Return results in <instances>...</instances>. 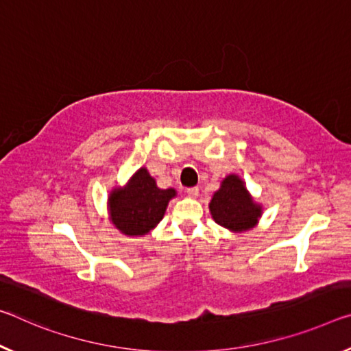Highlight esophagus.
<instances>
[{"mask_svg": "<svg viewBox=\"0 0 351 351\" xmlns=\"http://www.w3.org/2000/svg\"><path fill=\"white\" fill-rule=\"evenodd\" d=\"M198 192H199V189L198 187H189L187 191H186V193L191 198H197L198 197Z\"/></svg>", "mask_w": 351, "mask_h": 351, "instance_id": "obj_1", "label": "esophagus"}]
</instances>
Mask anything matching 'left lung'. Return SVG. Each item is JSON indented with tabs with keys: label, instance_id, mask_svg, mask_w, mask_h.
Instances as JSON below:
<instances>
[{
	"label": "left lung",
	"instance_id": "obj_1",
	"mask_svg": "<svg viewBox=\"0 0 351 351\" xmlns=\"http://www.w3.org/2000/svg\"><path fill=\"white\" fill-rule=\"evenodd\" d=\"M209 210L217 225L228 228L230 231L242 232L258 223L263 206L252 198L241 178L228 175L213 195Z\"/></svg>",
	"mask_w": 351,
	"mask_h": 351
}]
</instances>
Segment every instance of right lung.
<instances>
[{"instance_id":"add662e5","label":"right lung","mask_w":351,"mask_h":351,"mask_svg":"<svg viewBox=\"0 0 351 351\" xmlns=\"http://www.w3.org/2000/svg\"><path fill=\"white\" fill-rule=\"evenodd\" d=\"M175 189H159L145 167L138 169L125 187L110 192V220L125 236H145L162 220Z\"/></svg>"}]
</instances>
